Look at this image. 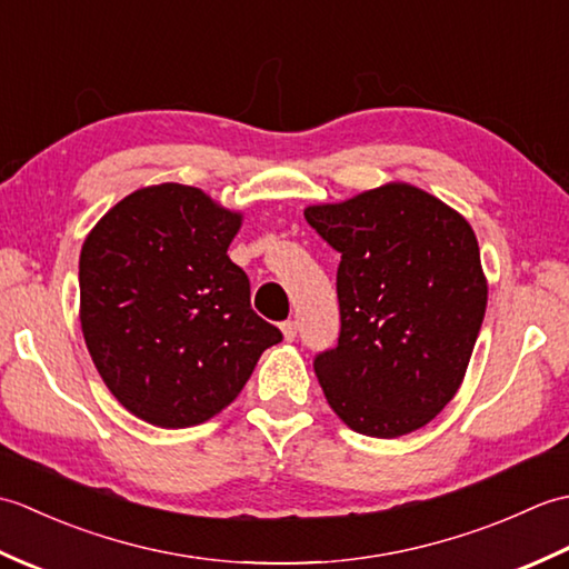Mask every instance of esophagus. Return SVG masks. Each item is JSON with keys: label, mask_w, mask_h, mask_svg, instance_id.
Wrapping results in <instances>:
<instances>
[{"label": "esophagus", "mask_w": 569, "mask_h": 569, "mask_svg": "<svg viewBox=\"0 0 569 569\" xmlns=\"http://www.w3.org/2000/svg\"><path fill=\"white\" fill-rule=\"evenodd\" d=\"M281 330H283V337L288 342H293L296 337H298V325H296V320H286L283 325H281Z\"/></svg>", "instance_id": "esophagus-1"}]
</instances>
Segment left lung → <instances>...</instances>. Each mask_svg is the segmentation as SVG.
Masks as SVG:
<instances>
[{
    "label": "left lung",
    "instance_id": "left-lung-1",
    "mask_svg": "<svg viewBox=\"0 0 569 569\" xmlns=\"http://www.w3.org/2000/svg\"><path fill=\"white\" fill-rule=\"evenodd\" d=\"M340 253V337L312 359L332 410L369 438H401L465 379L487 310L479 244L462 214L406 183L306 210Z\"/></svg>",
    "mask_w": 569,
    "mask_h": 569
}]
</instances>
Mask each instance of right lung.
I'll return each instance as SVG.
<instances>
[{"instance_id":"obj_1","label":"right lung","mask_w":569,"mask_h":569,"mask_svg":"<svg viewBox=\"0 0 569 569\" xmlns=\"http://www.w3.org/2000/svg\"><path fill=\"white\" fill-rule=\"evenodd\" d=\"M241 217L178 183L131 192L80 251V322L107 389L137 418L190 428L244 389L283 340L227 257Z\"/></svg>"}]
</instances>
